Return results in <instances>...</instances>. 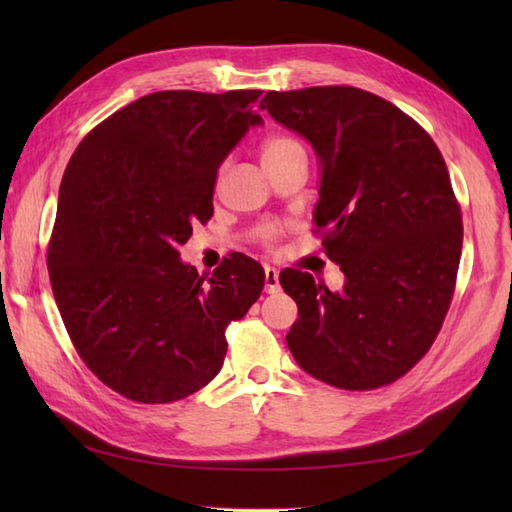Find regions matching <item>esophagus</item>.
<instances>
[{
    "instance_id": "esophagus-1",
    "label": "esophagus",
    "mask_w": 512,
    "mask_h": 512,
    "mask_svg": "<svg viewBox=\"0 0 512 512\" xmlns=\"http://www.w3.org/2000/svg\"><path fill=\"white\" fill-rule=\"evenodd\" d=\"M264 284H266V292H277L279 290V273L277 268L266 266L264 268Z\"/></svg>"
}]
</instances>
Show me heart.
<instances>
[{
  "label": "heart",
  "mask_w": 512,
  "mask_h": 512,
  "mask_svg": "<svg viewBox=\"0 0 512 512\" xmlns=\"http://www.w3.org/2000/svg\"><path fill=\"white\" fill-rule=\"evenodd\" d=\"M295 151H303V145L299 143L297 138L286 136V134L270 136V138L264 140V145H262V162H273V160H279V158H286L290 154H295ZM275 235H277L275 224H259L255 228V237L264 246L273 242Z\"/></svg>",
  "instance_id": "heart-1"
}]
</instances>
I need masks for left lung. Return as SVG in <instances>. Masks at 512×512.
<instances>
[{
  "label": "left lung",
  "mask_w": 512,
  "mask_h": 512,
  "mask_svg": "<svg viewBox=\"0 0 512 512\" xmlns=\"http://www.w3.org/2000/svg\"><path fill=\"white\" fill-rule=\"evenodd\" d=\"M259 107L317 151L314 233L345 275L332 292L281 270L299 308L290 352L332 387L394 383L436 341L458 277L462 213L440 149L394 103L352 85L268 92Z\"/></svg>",
  "instance_id": "1"
}]
</instances>
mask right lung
<instances>
[{
  "label": "right lung",
  "mask_w": 512,
  "mask_h": 512,
  "mask_svg": "<svg viewBox=\"0 0 512 512\" xmlns=\"http://www.w3.org/2000/svg\"><path fill=\"white\" fill-rule=\"evenodd\" d=\"M262 90L140 96L85 136L65 167L48 273L74 350L103 385L165 405L209 385L226 328L262 295L264 268L233 253L213 275L180 262L213 217L217 169Z\"/></svg>",
  "instance_id": "add662e5"
}]
</instances>
